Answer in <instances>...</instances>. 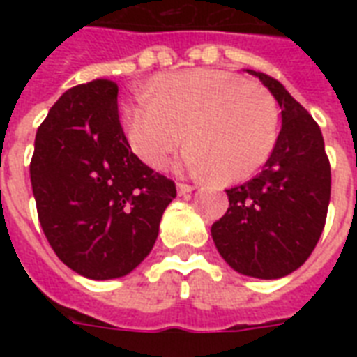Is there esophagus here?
Returning <instances> with one entry per match:
<instances>
[{"mask_svg": "<svg viewBox=\"0 0 357 357\" xmlns=\"http://www.w3.org/2000/svg\"><path fill=\"white\" fill-rule=\"evenodd\" d=\"M195 190V187L189 183H178V192L179 195H189V192H192Z\"/></svg>", "mask_w": 357, "mask_h": 357, "instance_id": "34e87169", "label": "esophagus"}]
</instances>
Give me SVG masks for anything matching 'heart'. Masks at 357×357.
Here are the masks:
<instances>
[{"mask_svg": "<svg viewBox=\"0 0 357 357\" xmlns=\"http://www.w3.org/2000/svg\"><path fill=\"white\" fill-rule=\"evenodd\" d=\"M131 150L161 168L187 140L181 157L189 172L226 181L246 179L271 157L278 140L276 100L265 86L224 70L195 68L162 75L150 91L122 105Z\"/></svg>", "mask_w": 357, "mask_h": 357, "instance_id": "b5f03b06", "label": "heart"}]
</instances>
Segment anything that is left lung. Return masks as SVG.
Wrapping results in <instances>:
<instances>
[{
    "mask_svg": "<svg viewBox=\"0 0 357 357\" xmlns=\"http://www.w3.org/2000/svg\"><path fill=\"white\" fill-rule=\"evenodd\" d=\"M282 109V129L255 178L226 190L229 207L211 226L218 254L234 271L278 280L305 263L326 222L332 174L324 139L285 86L255 70Z\"/></svg>",
    "mask_w": 357,
    "mask_h": 357,
    "instance_id": "1",
    "label": "left lung"
}]
</instances>
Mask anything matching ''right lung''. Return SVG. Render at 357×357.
I'll return each instance as SVG.
<instances>
[{"label":"right lung","mask_w":357,"mask_h":357,"mask_svg":"<svg viewBox=\"0 0 357 357\" xmlns=\"http://www.w3.org/2000/svg\"><path fill=\"white\" fill-rule=\"evenodd\" d=\"M31 187L47 243L91 280L122 278L151 252L176 185L131 151L119 86L96 79L68 89L36 131Z\"/></svg>","instance_id":"obj_1"}]
</instances>
